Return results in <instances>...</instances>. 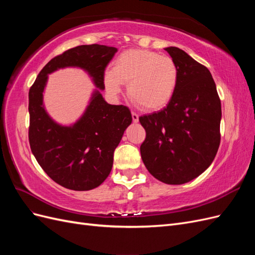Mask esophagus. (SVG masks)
<instances>
[{
	"label": "esophagus",
	"instance_id": "esophagus-1",
	"mask_svg": "<svg viewBox=\"0 0 255 255\" xmlns=\"http://www.w3.org/2000/svg\"><path fill=\"white\" fill-rule=\"evenodd\" d=\"M132 119L134 122H138V120H139V116H138L136 113L132 112Z\"/></svg>",
	"mask_w": 255,
	"mask_h": 255
}]
</instances>
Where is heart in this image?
Returning a JSON list of instances; mask_svg holds the SVG:
<instances>
[{"instance_id":"obj_1","label":"heart","mask_w":255,"mask_h":255,"mask_svg":"<svg viewBox=\"0 0 255 255\" xmlns=\"http://www.w3.org/2000/svg\"><path fill=\"white\" fill-rule=\"evenodd\" d=\"M107 91L117 95L127 84L129 99L144 111L163 109L173 98L179 83L174 60L142 49H129L114 60L112 71L104 75Z\"/></svg>"}]
</instances>
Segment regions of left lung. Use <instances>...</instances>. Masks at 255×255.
I'll list each match as a JSON object with an SVG mask.
<instances>
[{"mask_svg":"<svg viewBox=\"0 0 255 255\" xmlns=\"http://www.w3.org/2000/svg\"><path fill=\"white\" fill-rule=\"evenodd\" d=\"M165 50L179 69V83L165 109L139 117L145 130L140 154L155 179L179 185L213 163L220 144L221 102L205 66L179 48Z\"/></svg>","mask_w":255,"mask_h":255,"instance_id":"8db88e82","label":"left lung"}]
</instances>
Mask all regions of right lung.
<instances>
[{"label":"right lung","mask_w":255,"mask_h":255,"mask_svg":"<svg viewBox=\"0 0 255 255\" xmlns=\"http://www.w3.org/2000/svg\"><path fill=\"white\" fill-rule=\"evenodd\" d=\"M117 49L102 44L79 45L52 58L28 92V140L38 164L51 179L68 189L90 190L110 175L114 152L132 115L125 105H111L100 91L92 96L83 117L72 127L54 122L42 104L48 74L65 67L86 70L99 89H104L105 68Z\"/></svg>","instance_id":"obj_1"}]
</instances>
